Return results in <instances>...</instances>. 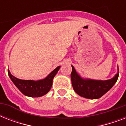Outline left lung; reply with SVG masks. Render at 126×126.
Segmentation results:
<instances>
[{
  "label": "left lung",
  "mask_w": 126,
  "mask_h": 126,
  "mask_svg": "<svg viewBox=\"0 0 126 126\" xmlns=\"http://www.w3.org/2000/svg\"><path fill=\"white\" fill-rule=\"evenodd\" d=\"M119 76V70L115 77L107 80H94L82 79L72 66L71 78L73 89L79 95L88 99H99L111 89L116 82Z\"/></svg>",
  "instance_id": "obj_1"
}]
</instances>
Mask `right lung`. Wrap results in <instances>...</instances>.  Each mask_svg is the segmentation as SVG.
Wrapping results in <instances>:
<instances>
[{"label":"right lung","instance_id":"right-lung-1","mask_svg":"<svg viewBox=\"0 0 126 126\" xmlns=\"http://www.w3.org/2000/svg\"><path fill=\"white\" fill-rule=\"evenodd\" d=\"M60 69V66L54 69L46 79L40 80H20L14 77L8 70V73L10 79L25 95L38 97L45 95L49 92L52 86L53 79Z\"/></svg>","mask_w":126,"mask_h":126}]
</instances>
